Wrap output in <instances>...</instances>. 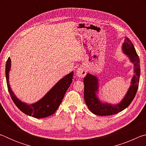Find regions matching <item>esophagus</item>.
I'll return each mask as SVG.
<instances>
[{"mask_svg":"<svg viewBox=\"0 0 146 146\" xmlns=\"http://www.w3.org/2000/svg\"><path fill=\"white\" fill-rule=\"evenodd\" d=\"M86 73H87V71L84 67H80L77 69V70L76 71V74L78 77L83 78L86 76Z\"/></svg>","mask_w":146,"mask_h":146,"instance_id":"esophagus-1","label":"esophagus"}]
</instances>
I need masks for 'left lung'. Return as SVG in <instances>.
<instances>
[{
  "label": "left lung",
  "instance_id": "1",
  "mask_svg": "<svg viewBox=\"0 0 146 146\" xmlns=\"http://www.w3.org/2000/svg\"><path fill=\"white\" fill-rule=\"evenodd\" d=\"M122 51L126 55L134 65V73L131 81V86L125 97L120 103L111 104L102 102L97 97L98 92V79L95 75L88 73L84 78V100L90 110L99 116L111 115L122 111L129 106L135 98L139 84L140 68V59L135 47L129 38L125 37L122 44Z\"/></svg>",
  "mask_w": 146,
  "mask_h": 146
}]
</instances>
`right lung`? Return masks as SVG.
<instances>
[{
  "instance_id": "obj_1",
  "label": "right lung",
  "mask_w": 146,
  "mask_h": 146,
  "mask_svg": "<svg viewBox=\"0 0 146 146\" xmlns=\"http://www.w3.org/2000/svg\"><path fill=\"white\" fill-rule=\"evenodd\" d=\"M11 68V59L8 58L6 64V78L8 91L15 104L22 112L36 118L49 117L57 110L62 101L64 95L73 81V71L61 78L44 97L37 102L28 104L22 102L11 90L9 83V73Z\"/></svg>"
}]
</instances>
